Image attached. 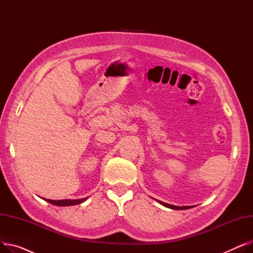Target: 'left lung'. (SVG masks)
I'll return each mask as SVG.
<instances>
[{
  "instance_id": "1",
  "label": "left lung",
  "mask_w": 253,
  "mask_h": 253,
  "mask_svg": "<svg viewBox=\"0 0 253 253\" xmlns=\"http://www.w3.org/2000/svg\"><path fill=\"white\" fill-rule=\"evenodd\" d=\"M162 205L168 207V208H171V209H176V210H182V209H189L191 208L192 206H183V207H179V206H174V205H170V204H167V203H164L162 201H159Z\"/></svg>"
}]
</instances>
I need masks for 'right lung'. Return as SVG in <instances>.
<instances>
[{"label": "right lung", "mask_w": 253, "mask_h": 253, "mask_svg": "<svg viewBox=\"0 0 253 253\" xmlns=\"http://www.w3.org/2000/svg\"><path fill=\"white\" fill-rule=\"evenodd\" d=\"M87 198L84 199H78V200H49V199H44L47 202L53 204V205H57V206H72L76 204H80L86 200Z\"/></svg>", "instance_id": "add662e5"}]
</instances>
